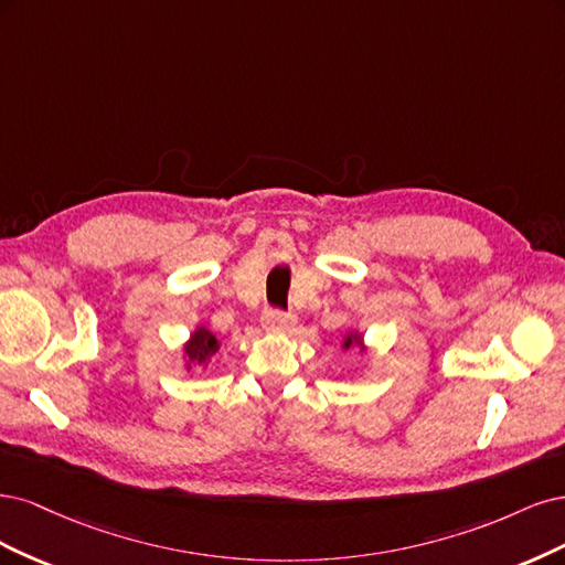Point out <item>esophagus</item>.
<instances>
[{"mask_svg":"<svg viewBox=\"0 0 565 565\" xmlns=\"http://www.w3.org/2000/svg\"><path fill=\"white\" fill-rule=\"evenodd\" d=\"M294 323H296V315L284 312V309H277V307L265 309L263 315V326L267 331H286Z\"/></svg>","mask_w":565,"mask_h":565,"instance_id":"obj_1","label":"esophagus"}]
</instances>
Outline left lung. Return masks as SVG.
Returning <instances> with one entry per match:
<instances>
[{
	"mask_svg": "<svg viewBox=\"0 0 565 565\" xmlns=\"http://www.w3.org/2000/svg\"><path fill=\"white\" fill-rule=\"evenodd\" d=\"M352 344H361V340H359L356 335H348V338H344V344H342V348H344V350H350Z\"/></svg>",
	"mask_w": 565,
	"mask_h": 565,
	"instance_id": "8db88e82",
	"label": "left lung"
}]
</instances>
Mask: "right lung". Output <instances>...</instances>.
Masks as SVG:
<instances>
[{
  "label": "right lung",
  "mask_w": 565,
  "mask_h": 565,
  "mask_svg": "<svg viewBox=\"0 0 565 565\" xmlns=\"http://www.w3.org/2000/svg\"><path fill=\"white\" fill-rule=\"evenodd\" d=\"M221 344H217V338L206 331V329H199L192 333L190 342L185 344V356H188V369L190 366H202V363H206Z\"/></svg>",
  "instance_id": "1"
}]
</instances>
